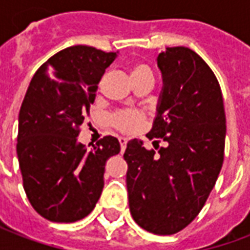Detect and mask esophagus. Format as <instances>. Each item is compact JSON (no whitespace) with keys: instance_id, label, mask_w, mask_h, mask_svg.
Returning <instances> with one entry per match:
<instances>
[{"instance_id":"34e87169","label":"esophagus","mask_w":250,"mask_h":250,"mask_svg":"<svg viewBox=\"0 0 250 250\" xmlns=\"http://www.w3.org/2000/svg\"><path fill=\"white\" fill-rule=\"evenodd\" d=\"M119 143H120V150H122V152H125V145H127V139H125V138H119Z\"/></svg>"}]
</instances>
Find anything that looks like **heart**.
Wrapping results in <instances>:
<instances>
[{"instance_id":"heart-1","label":"heart","mask_w":250,"mask_h":250,"mask_svg":"<svg viewBox=\"0 0 250 250\" xmlns=\"http://www.w3.org/2000/svg\"><path fill=\"white\" fill-rule=\"evenodd\" d=\"M141 72H148V68L146 65H142V64L134 66V69L131 72V76L136 75V73H141ZM111 122L118 130L123 131V132H134L143 123V114L141 111H135V109H125V111H119V112L112 115Z\"/></svg>"}]
</instances>
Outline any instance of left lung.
Here are the masks:
<instances>
[{"label": "left lung", "mask_w": 250, "mask_h": 250, "mask_svg": "<svg viewBox=\"0 0 250 250\" xmlns=\"http://www.w3.org/2000/svg\"><path fill=\"white\" fill-rule=\"evenodd\" d=\"M163 87L148 139H163L159 151L132 139L125 159L132 218L145 230L167 236L198 215L224 162V99L210 66L185 46L158 55Z\"/></svg>", "instance_id": "1"}]
</instances>
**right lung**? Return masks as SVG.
I'll list each match as a JSON object with an SVG mask.
<instances>
[{
  "label": "right lung",
  "mask_w": 250,
  "mask_h": 250,
  "mask_svg": "<svg viewBox=\"0 0 250 250\" xmlns=\"http://www.w3.org/2000/svg\"><path fill=\"white\" fill-rule=\"evenodd\" d=\"M115 52L75 45L37 69L21 104L17 157L26 197L52 222L87 217L100 198L107 159L119 141L104 136L89 151L77 135Z\"/></svg>",
  "instance_id": "right-lung-1"
}]
</instances>
